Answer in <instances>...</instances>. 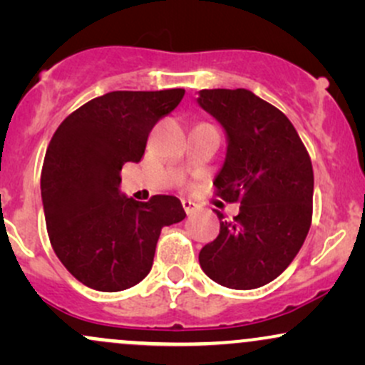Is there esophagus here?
<instances>
[{
  "mask_svg": "<svg viewBox=\"0 0 365 365\" xmlns=\"http://www.w3.org/2000/svg\"><path fill=\"white\" fill-rule=\"evenodd\" d=\"M182 206H183V209H185L187 215H192V212H194L197 209L195 204L190 202V200H182Z\"/></svg>",
  "mask_w": 365,
  "mask_h": 365,
  "instance_id": "obj_1",
  "label": "esophagus"
}]
</instances>
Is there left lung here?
I'll use <instances>...</instances> for the list:
<instances>
[{"label": "left lung", "instance_id": "8db88e82", "mask_svg": "<svg viewBox=\"0 0 365 365\" xmlns=\"http://www.w3.org/2000/svg\"><path fill=\"white\" fill-rule=\"evenodd\" d=\"M197 103L228 137L216 195L240 202L233 221L220 217V235L199 254L212 282L252 290L278 278L304 245L312 221L314 173L292 121L247 89H204Z\"/></svg>", "mask_w": 365, "mask_h": 365}]
</instances>
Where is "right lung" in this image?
I'll list each match as a JSON object with an SVG mask.
<instances>
[{"instance_id":"right-lung-1","label":"right lung","mask_w":365,"mask_h":365,"mask_svg":"<svg viewBox=\"0 0 365 365\" xmlns=\"http://www.w3.org/2000/svg\"><path fill=\"white\" fill-rule=\"evenodd\" d=\"M185 91H115L91 99L54 132L41 171L49 242L73 278L99 292L133 287L153 267L163 226L185 217L173 195L139 202L120 192L125 163H139L154 125Z\"/></svg>"}]
</instances>
